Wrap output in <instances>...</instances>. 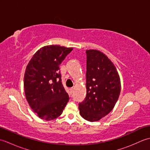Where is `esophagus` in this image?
<instances>
[{
    "instance_id": "esophagus-1",
    "label": "esophagus",
    "mask_w": 150,
    "mask_h": 150,
    "mask_svg": "<svg viewBox=\"0 0 150 150\" xmlns=\"http://www.w3.org/2000/svg\"><path fill=\"white\" fill-rule=\"evenodd\" d=\"M74 89H75V88L74 87H72V88H71L69 89V90H70V92H71V93H72L73 91H74Z\"/></svg>"
}]
</instances>
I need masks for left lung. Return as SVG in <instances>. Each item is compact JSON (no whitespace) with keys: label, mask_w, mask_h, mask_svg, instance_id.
<instances>
[{"label":"left lung","mask_w":150,"mask_h":150,"mask_svg":"<svg viewBox=\"0 0 150 150\" xmlns=\"http://www.w3.org/2000/svg\"><path fill=\"white\" fill-rule=\"evenodd\" d=\"M86 52V96L79 104L82 117L95 122L113 109L120 93V79L114 64L96 50Z\"/></svg>","instance_id":"left-lung-1"}]
</instances>
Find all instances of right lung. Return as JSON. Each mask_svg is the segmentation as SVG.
Here are the masks:
<instances>
[{
  "mask_svg": "<svg viewBox=\"0 0 150 150\" xmlns=\"http://www.w3.org/2000/svg\"><path fill=\"white\" fill-rule=\"evenodd\" d=\"M72 47L49 45L40 48L26 66L24 77L28 104L41 119L51 120L62 114L69 100L61 82L59 66Z\"/></svg>",
  "mask_w": 150,
  "mask_h": 150,
  "instance_id": "right-lung-1",
  "label": "right lung"
}]
</instances>
